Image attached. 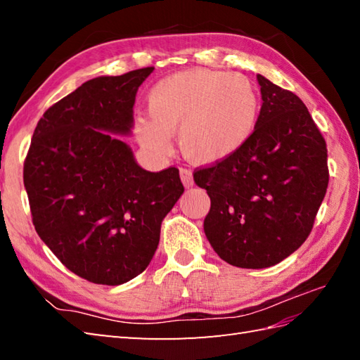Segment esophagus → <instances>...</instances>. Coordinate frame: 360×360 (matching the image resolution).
I'll list each match as a JSON object with an SVG mask.
<instances>
[{
	"label": "esophagus",
	"instance_id": "1",
	"mask_svg": "<svg viewBox=\"0 0 360 360\" xmlns=\"http://www.w3.org/2000/svg\"><path fill=\"white\" fill-rule=\"evenodd\" d=\"M181 181L186 187L193 186V173L192 170H187V168H181Z\"/></svg>",
	"mask_w": 360,
	"mask_h": 360
}]
</instances>
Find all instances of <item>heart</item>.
Returning <instances> with one entry per match:
<instances>
[{
	"label": "heart",
	"mask_w": 360,
	"mask_h": 360,
	"mask_svg": "<svg viewBox=\"0 0 360 360\" xmlns=\"http://www.w3.org/2000/svg\"><path fill=\"white\" fill-rule=\"evenodd\" d=\"M150 119H137L142 147L162 155L168 134L178 133L179 148L200 164L235 155L257 125L259 102L250 80L238 72L190 70L168 75L150 91Z\"/></svg>",
	"instance_id": "obj_1"
}]
</instances>
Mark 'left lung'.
<instances>
[{"label":"left lung","mask_w":360,"mask_h":360,"mask_svg":"<svg viewBox=\"0 0 360 360\" xmlns=\"http://www.w3.org/2000/svg\"><path fill=\"white\" fill-rule=\"evenodd\" d=\"M263 105L244 147L198 168L207 190L204 232L219 258L244 269L283 262L312 231L330 173L323 136L304 103L257 75Z\"/></svg>","instance_id":"1"}]
</instances>
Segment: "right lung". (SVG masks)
<instances>
[{"label":"right lung","instance_id":"1","mask_svg":"<svg viewBox=\"0 0 360 360\" xmlns=\"http://www.w3.org/2000/svg\"><path fill=\"white\" fill-rule=\"evenodd\" d=\"M153 70L96 77L52 105L25 160L38 236L97 285L117 286L147 269L162 219L184 193L178 168L143 170L114 136L131 133L136 93Z\"/></svg>","mask_w":360,"mask_h":360}]
</instances>
